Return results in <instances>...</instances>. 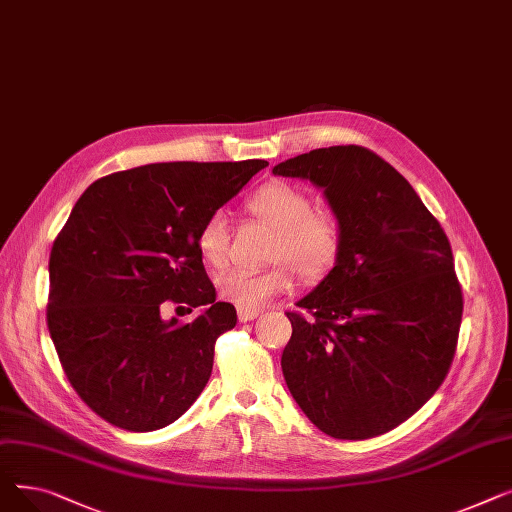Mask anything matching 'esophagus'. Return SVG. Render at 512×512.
<instances>
[{
  "mask_svg": "<svg viewBox=\"0 0 512 512\" xmlns=\"http://www.w3.org/2000/svg\"><path fill=\"white\" fill-rule=\"evenodd\" d=\"M261 315V311L257 309V311H253V309H238V319L240 321H253V319H257Z\"/></svg>",
  "mask_w": 512,
  "mask_h": 512,
  "instance_id": "34e87169",
  "label": "esophagus"
}]
</instances>
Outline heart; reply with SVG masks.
Returning <instances> with one entry per match:
<instances>
[{
	"mask_svg": "<svg viewBox=\"0 0 512 512\" xmlns=\"http://www.w3.org/2000/svg\"><path fill=\"white\" fill-rule=\"evenodd\" d=\"M245 209L253 220L274 232L270 261L288 263L307 282H317L332 272L342 249V222L332 207H315L313 197L301 186L270 182L247 199ZM197 251L211 267H222L228 261L230 226L222 211L209 213L199 226ZM215 284L222 301L257 311L292 288V274L286 265L267 272L228 270Z\"/></svg>",
	"mask_w": 512,
	"mask_h": 512,
	"instance_id": "b5f03b06",
	"label": "heart"
}]
</instances>
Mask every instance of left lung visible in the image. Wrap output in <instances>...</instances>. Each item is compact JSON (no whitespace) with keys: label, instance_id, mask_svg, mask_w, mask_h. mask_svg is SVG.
Segmentation results:
<instances>
[{"label":"left lung","instance_id":"left-lung-1","mask_svg":"<svg viewBox=\"0 0 512 512\" xmlns=\"http://www.w3.org/2000/svg\"><path fill=\"white\" fill-rule=\"evenodd\" d=\"M276 176L324 188L340 215L332 272L288 311L286 386L309 421L367 440L417 413L444 382L463 317L448 236L413 186L359 145L313 149Z\"/></svg>","mask_w":512,"mask_h":512}]
</instances>
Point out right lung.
I'll return each instance as SVG.
<instances>
[{
    "label": "right lung",
    "mask_w": 512,
    "mask_h": 512,
    "mask_svg": "<svg viewBox=\"0 0 512 512\" xmlns=\"http://www.w3.org/2000/svg\"><path fill=\"white\" fill-rule=\"evenodd\" d=\"M265 159L168 161L95 180L49 255L47 328L76 394L128 432L174 423L203 392L213 346L236 326L215 301L197 230ZM206 305L191 325L158 309Z\"/></svg>",
    "instance_id": "right-lung-1"
}]
</instances>
